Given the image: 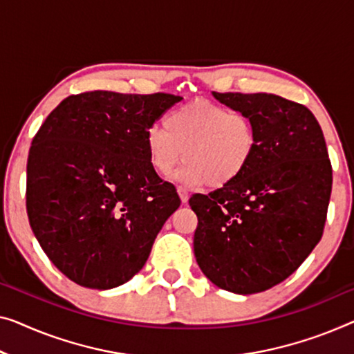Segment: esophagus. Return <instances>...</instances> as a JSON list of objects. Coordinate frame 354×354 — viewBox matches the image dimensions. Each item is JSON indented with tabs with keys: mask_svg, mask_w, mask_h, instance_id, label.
<instances>
[{
	"mask_svg": "<svg viewBox=\"0 0 354 354\" xmlns=\"http://www.w3.org/2000/svg\"><path fill=\"white\" fill-rule=\"evenodd\" d=\"M178 194H179V197H181V202H183V203H187L189 194H187L186 189H184L183 186H178Z\"/></svg>",
	"mask_w": 354,
	"mask_h": 354,
	"instance_id": "1",
	"label": "esophagus"
}]
</instances>
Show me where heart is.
Listing matches in <instances>:
<instances>
[{"label":"heart","instance_id":"b5f03b06","mask_svg":"<svg viewBox=\"0 0 354 354\" xmlns=\"http://www.w3.org/2000/svg\"><path fill=\"white\" fill-rule=\"evenodd\" d=\"M165 127H151L145 143L149 163L162 176L183 159L184 183L225 187L241 176L257 151V129L243 111L198 98L170 111Z\"/></svg>","mask_w":354,"mask_h":354}]
</instances>
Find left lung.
I'll list each match as a JSON object with an SVG mask.
<instances>
[{"mask_svg": "<svg viewBox=\"0 0 354 354\" xmlns=\"http://www.w3.org/2000/svg\"><path fill=\"white\" fill-rule=\"evenodd\" d=\"M248 113L257 151L241 176L208 195L194 194V252L211 283L256 294L284 281L319 243L332 191L323 130L304 104L273 93L213 92Z\"/></svg>", "mask_w": 354, "mask_h": 354, "instance_id": "left-lung-1", "label": "left lung"}]
</instances>
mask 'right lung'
<instances>
[{
	"label": "right lung",
	"instance_id": "1",
	"mask_svg": "<svg viewBox=\"0 0 354 354\" xmlns=\"http://www.w3.org/2000/svg\"><path fill=\"white\" fill-rule=\"evenodd\" d=\"M181 97L70 95L31 141L26 213L52 263L79 286L111 289L138 273L181 198L147 157L146 131Z\"/></svg>",
	"mask_w": 354,
	"mask_h": 354
}]
</instances>
